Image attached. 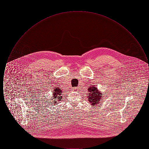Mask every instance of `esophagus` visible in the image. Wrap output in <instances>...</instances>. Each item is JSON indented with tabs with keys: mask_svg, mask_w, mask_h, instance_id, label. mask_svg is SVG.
Listing matches in <instances>:
<instances>
[{
	"mask_svg": "<svg viewBox=\"0 0 149 149\" xmlns=\"http://www.w3.org/2000/svg\"><path fill=\"white\" fill-rule=\"evenodd\" d=\"M78 89V88H73L72 89V91H77Z\"/></svg>",
	"mask_w": 149,
	"mask_h": 149,
	"instance_id": "1",
	"label": "esophagus"
}]
</instances>
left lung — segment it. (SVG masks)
Wrapping results in <instances>:
<instances>
[{"label":"left lung","instance_id":"1","mask_svg":"<svg viewBox=\"0 0 149 149\" xmlns=\"http://www.w3.org/2000/svg\"><path fill=\"white\" fill-rule=\"evenodd\" d=\"M88 100L91 103V104L93 107L96 106L99 104L100 100L103 99L102 98V93L98 88L94 85L91 86L88 89Z\"/></svg>","mask_w":149,"mask_h":149}]
</instances>
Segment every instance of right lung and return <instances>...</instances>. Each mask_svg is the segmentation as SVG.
Masks as SVG:
<instances>
[{"instance_id": "1", "label": "right lung", "mask_w": 149, "mask_h": 149, "mask_svg": "<svg viewBox=\"0 0 149 149\" xmlns=\"http://www.w3.org/2000/svg\"><path fill=\"white\" fill-rule=\"evenodd\" d=\"M52 93H52L53 97H52L53 98V99H56L57 98V100L58 102H60L61 100V99H62V96H60L61 95V93H62V91L60 88H57L54 89V91H53ZM54 100V103H56V104H57L58 103H57L56 101H55V100Z\"/></svg>"}]
</instances>
